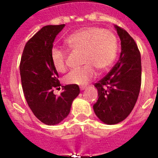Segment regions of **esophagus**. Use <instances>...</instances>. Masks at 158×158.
Segmentation results:
<instances>
[{
  "label": "esophagus",
  "mask_w": 158,
  "mask_h": 158,
  "mask_svg": "<svg viewBox=\"0 0 158 158\" xmlns=\"http://www.w3.org/2000/svg\"><path fill=\"white\" fill-rule=\"evenodd\" d=\"M87 88H88V87L87 86H84V87H80V90H81V91H84V89H86Z\"/></svg>",
  "instance_id": "1"
}]
</instances>
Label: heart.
<instances>
[{
  "label": "heart",
  "instance_id": "heart-1",
  "mask_svg": "<svg viewBox=\"0 0 158 158\" xmlns=\"http://www.w3.org/2000/svg\"><path fill=\"white\" fill-rule=\"evenodd\" d=\"M69 50L81 52L80 58L84 65L66 74V84L84 85L94 79L96 69L103 73L115 62L118 52L117 38L110 30L91 26L74 31L65 39ZM68 52L55 46L51 50V60L55 69L59 73L67 70Z\"/></svg>",
  "mask_w": 158,
  "mask_h": 158
}]
</instances>
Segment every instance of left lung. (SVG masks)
Instances as JSON below:
<instances>
[{
  "label": "left lung",
  "mask_w": 158,
  "mask_h": 158,
  "mask_svg": "<svg viewBox=\"0 0 158 158\" xmlns=\"http://www.w3.org/2000/svg\"><path fill=\"white\" fill-rule=\"evenodd\" d=\"M115 28L121 45L119 60L94 84L99 97L94 105V112L107 125L117 124L130 115L141 87V56L137 44L124 28L119 26Z\"/></svg>",
  "instance_id": "left-lung-1"
}]
</instances>
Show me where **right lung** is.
Returning a JSON list of instances; mask_svg holds the SVG:
<instances>
[{"instance_id": "obj_1", "label": "right lung", "mask_w": 158, "mask_h": 158, "mask_svg": "<svg viewBox=\"0 0 158 158\" xmlns=\"http://www.w3.org/2000/svg\"><path fill=\"white\" fill-rule=\"evenodd\" d=\"M64 24L47 25L36 33L24 46L19 70L23 92L33 115L43 123L54 125L70 111L72 102L79 94L78 85L62 86L56 96L54 89L60 86L58 73L52 65L51 50L56 35Z\"/></svg>"}]
</instances>
